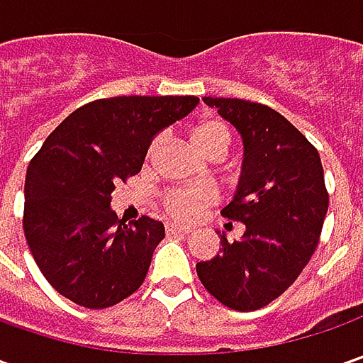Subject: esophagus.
<instances>
[{"label":"esophagus","mask_w":363,"mask_h":363,"mask_svg":"<svg viewBox=\"0 0 363 363\" xmlns=\"http://www.w3.org/2000/svg\"><path fill=\"white\" fill-rule=\"evenodd\" d=\"M165 230H167V234H189V228H184V226L174 224V222H169V224L165 226Z\"/></svg>","instance_id":"34e87169"}]
</instances>
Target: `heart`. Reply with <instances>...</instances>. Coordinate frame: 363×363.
<instances>
[{
	"mask_svg": "<svg viewBox=\"0 0 363 363\" xmlns=\"http://www.w3.org/2000/svg\"><path fill=\"white\" fill-rule=\"evenodd\" d=\"M191 143L194 147L210 160H222L226 151L230 149L232 133L230 127L222 119H203L200 121L191 133ZM161 139L155 137L147 147V157H153V153L160 149ZM216 200L214 189L210 188H177L169 189L163 194L161 202L165 212L175 220H191L202 212L206 206Z\"/></svg>",
	"mask_w": 363,
	"mask_h": 363,
	"instance_id": "heart-1",
	"label": "heart"
}]
</instances>
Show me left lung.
<instances>
[{
	"label": "left lung",
	"instance_id": "8db88e82",
	"mask_svg": "<svg viewBox=\"0 0 363 363\" xmlns=\"http://www.w3.org/2000/svg\"><path fill=\"white\" fill-rule=\"evenodd\" d=\"M244 143L242 174L222 216L242 222L240 240L196 264L202 285L234 311H257L295 283L317 248L329 196L323 165L307 137L274 108L203 96Z\"/></svg>",
	"mask_w": 363,
	"mask_h": 363
}]
</instances>
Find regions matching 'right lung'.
Masks as SVG:
<instances>
[{
  "label": "right lung",
  "mask_w": 363,
  "mask_h": 363,
  "mask_svg": "<svg viewBox=\"0 0 363 363\" xmlns=\"http://www.w3.org/2000/svg\"><path fill=\"white\" fill-rule=\"evenodd\" d=\"M198 96H113L77 108L50 133L26 174L23 232L38 269L62 297L105 309L145 281L165 228L111 208L117 182L141 172L153 137Z\"/></svg>",
  "instance_id": "1"
}]
</instances>
